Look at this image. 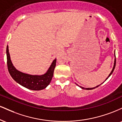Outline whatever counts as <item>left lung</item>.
I'll use <instances>...</instances> for the list:
<instances>
[{
	"mask_svg": "<svg viewBox=\"0 0 122 122\" xmlns=\"http://www.w3.org/2000/svg\"><path fill=\"white\" fill-rule=\"evenodd\" d=\"M115 65H116V58H115V61H114V67H113V69H112V70L111 72L110 73V75H109L108 76V77L107 78V79H106V80H107V79H108V78L111 75V74L113 72H114V69H115ZM106 80H105V81H106ZM99 85H97V86H96V87H94V88H85L81 87V86H80V88H81L82 89H87V90H91V89H95V88H96L98 87V86H99Z\"/></svg>",
	"mask_w": 122,
	"mask_h": 122,
	"instance_id": "left-lung-1",
	"label": "left lung"
}]
</instances>
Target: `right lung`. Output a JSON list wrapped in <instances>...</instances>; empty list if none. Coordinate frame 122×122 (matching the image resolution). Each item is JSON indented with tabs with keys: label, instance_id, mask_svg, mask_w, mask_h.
Here are the masks:
<instances>
[{
	"label": "right lung",
	"instance_id": "obj_1",
	"mask_svg": "<svg viewBox=\"0 0 122 122\" xmlns=\"http://www.w3.org/2000/svg\"><path fill=\"white\" fill-rule=\"evenodd\" d=\"M6 53L8 72L12 79L16 82L27 89L34 91L42 90L49 84L52 79L54 70L56 65V59L53 61L45 74L41 76L30 75L18 71L14 66L10 59L8 45L7 46Z\"/></svg>",
	"mask_w": 122,
	"mask_h": 122
}]
</instances>
